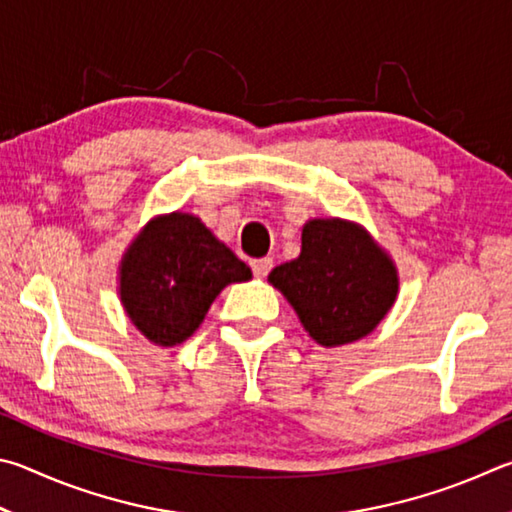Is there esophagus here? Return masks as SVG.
Returning a JSON list of instances; mask_svg holds the SVG:
<instances>
[{"label": "esophagus", "instance_id": "34e87169", "mask_svg": "<svg viewBox=\"0 0 512 512\" xmlns=\"http://www.w3.org/2000/svg\"><path fill=\"white\" fill-rule=\"evenodd\" d=\"M272 267H274V261L270 256L256 258V261H251V270H254V276H258V279H265V276L270 274Z\"/></svg>", "mask_w": 512, "mask_h": 512}]
</instances>
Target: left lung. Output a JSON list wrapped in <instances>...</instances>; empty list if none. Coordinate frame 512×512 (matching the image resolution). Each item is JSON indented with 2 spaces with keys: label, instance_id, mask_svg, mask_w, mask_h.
<instances>
[{
  "label": "left lung",
  "instance_id": "left-lung-1",
  "mask_svg": "<svg viewBox=\"0 0 512 512\" xmlns=\"http://www.w3.org/2000/svg\"><path fill=\"white\" fill-rule=\"evenodd\" d=\"M321 346L357 342L387 317L398 270L369 231L339 218L306 222L301 254L267 276Z\"/></svg>",
  "mask_w": 512,
  "mask_h": 512
}]
</instances>
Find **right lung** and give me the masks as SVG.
I'll list each match as a JSON object with an SVG mask.
<instances>
[{
    "mask_svg": "<svg viewBox=\"0 0 512 512\" xmlns=\"http://www.w3.org/2000/svg\"><path fill=\"white\" fill-rule=\"evenodd\" d=\"M251 270L191 213L150 220L119 267V294L139 333L157 346L191 337L215 297Z\"/></svg>",
    "mask_w": 512,
    "mask_h": 512,
    "instance_id": "1",
    "label": "right lung"
}]
</instances>
